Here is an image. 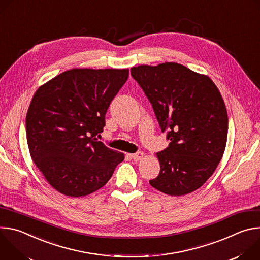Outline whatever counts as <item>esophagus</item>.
I'll return each instance as SVG.
<instances>
[{
	"label": "esophagus",
	"mask_w": 260,
	"mask_h": 260,
	"mask_svg": "<svg viewBox=\"0 0 260 260\" xmlns=\"http://www.w3.org/2000/svg\"><path fill=\"white\" fill-rule=\"evenodd\" d=\"M131 156H132V158H133L135 161H139V160H141V159L143 158L144 153H143V152H141V151H139V152H136V153L132 154Z\"/></svg>",
	"instance_id": "obj_1"
}]
</instances>
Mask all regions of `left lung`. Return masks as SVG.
<instances>
[{
  "label": "left lung",
  "mask_w": 260,
  "mask_h": 260,
  "mask_svg": "<svg viewBox=\"0 0 260 260\" xmlns=\"http://www.w3.org/2000/svg\"><path fill=\"white\" fill-rule=\"evenodd\" d=\"M131 74L170 141L157 152L160 171L150 185L175 197L197 190L213 175L226 146L229 117L217 86L176 62L139 66Z\"/></svg>",
  "instance_id": "left-lung-1"
}]
</instances>
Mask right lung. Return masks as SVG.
I'll use <instances>...</instances> for the list:
<instances>
[{"instance_id":"1","label":"right lung","mask_w":260,"mask_h":260,"mask_svg":"<svg viewBox=\"0 0 260 260\" xmlns=\"http://www.w3.org/2000/svg\"><path fill=\"white\" fill-rule=\"evenodd\" d=\"M127 78L126 69H73L36 91L25 118L26 141L32 161L58 192L90 194L124 159L96 136Z\"/></svg>"}]
</instances>
